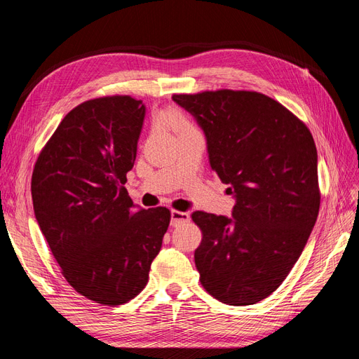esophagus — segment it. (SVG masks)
<instances>
[{"label": "esophagus", "instance_id": "1", "mask_svg": "<svg viewBox=\"0 0 359 359\" xmlns=\"http://www.w3.org/2000/svg\"><path fill=\"white\" fill-rule=\"evenodd\" d=\"M190 220V214L189 212H182V211H175L173 210L170 212V224L172 226H178L181 223H186Z\"/></svg>", "mask_w": 359, "mask_h": 359}]
</instances>
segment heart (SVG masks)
I'll list each match as a JSON object with an SVG mask.
<instances>
[{
	"mask_svg": "<svg viewBox=\"0 0 359 359\" xmlns=\"http://www.w3.org/2000/svg\"><path fill=\"white\" fill-rule=\"evenodd\" d=\"M166 119V121L175 128V130H178V132H182V130H187V128H191L193 126L189 123V119L184 116L182 114H180V112H169V114H166L165 116H163Z\"/></svg>",
	"mask_w": 359,
	"mask_h": 359,
	"instance_id": "heart-1",
	"label": "heart"
}]
</instances>
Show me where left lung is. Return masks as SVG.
Listing matches in <instances>:
<instances>
[{
    "label": "left lung",
    "instance_id": "8db88e82",
    "mask_svg": "<svg viewBox=\"0 0 359 359\" xmlns=\"http://www.w3.org/2000/svg\"><path fill=\"white\" fill-rule=\"evenodd\" d=\"M203 130L210 165L235 198L232 217L191 214L205 290L229 306L269 297L299 259L320 205L318 151L307 126L255 91L175 94Z\"/></svg>",
    "mask_w": 359,
    "mask_h": 359
}]
</instances>
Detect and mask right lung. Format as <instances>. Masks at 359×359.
<instances>
[{
	"instance_id": "obj_1",
	"label": "right lung",
	"mask_w": 359,
	"mask_h": 359,
	"mask_svg": "<svg viewBox=\"0 0 359 359\" xmlns=\"http://www.w3.org/2000/svg\"><path fill=\"white\" fill-rule=\"evenodd\" d=\"M145 104L128 95L83 102L64 116L36 161L34 215L69 285L104 306L133 299L148 283L170 222L165 206L128 198Z\"/></svg>"
}]
</instances>
